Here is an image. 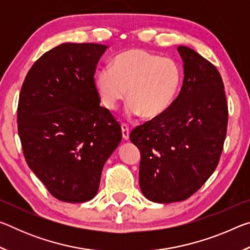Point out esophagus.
<instances>
[{
    "label": "esophagus",
    "instance_id": "1",
    "mask_svg": "<svg viewBox=\"0 0 250 250\" xmlns=\"http://www.w3.org/2000/svg\"><path fill=\"white\" fill-rule=\"evenodd\" d=\"M121 131H122V138H124L125 140H128L129 134H130L129 126L126 125H125V124H122L121 125Z\"/></svg>",
    "mask_w": 250,
    "mask_h": 250
}]
</instances>
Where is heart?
<instances>
[{
  "label": "heart",
  "mask_w": 250,
  "mask_h": 250,
  "mask_svg": "<svg viewBox=\"0 0 250 250\" xmlns=\"http://www.w3.org/2000/svg\"><path fill=\"white\" fill-rule=\"evenodd\" d=\"M181 83V68L174 59L143 49L118 54L111 65L95 74L97 94L105 108L115 110L128 95V115L146 119L162 116L171 107Z\"/></svg>",
  "instance_id": "obj_1"
}]
</instances>
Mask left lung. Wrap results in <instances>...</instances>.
<instances>
[{
    "label": "left lung",
    "mask_w": 250,
    "mask_h": 250,
    "mask_svg": "<svg viewBox=\"0 0 250 250\" xmlns=\"http://www.w3.org/2000/svg\"><path fill=\"white\" fill-rule=\"evenodd\" d=\"M184 79L162 116L139 125L130 140L141 153L139 184L155 203L188 198L216 168L226 138L228 108L214 65L192 48L177 47Z\"/></svg>",
    "instance_id": "8db88e82"
}]
</instances>
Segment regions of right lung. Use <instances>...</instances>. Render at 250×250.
Wrapping results in <instances>:
<instances>
[{"mask_svg":"<svg viewBox=\"0 0 250 250\" xmlns=\"http://www.w3.org/2000/svg\"><path fill=\"white\" fill-rule=\"evenodd\" d=\"M108 46L64 43L45 53L25 77L18 108L25 160L57 200L90 201L121 126L100 105L95 70Z\"/></svg>","mask_w":250,"mask_h":250,"instance_id":"right-lung-1","label":"right lung"}]
</instances>
